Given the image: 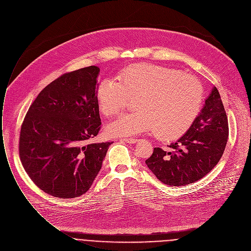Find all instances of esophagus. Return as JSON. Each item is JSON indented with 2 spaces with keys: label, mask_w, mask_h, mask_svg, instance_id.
<instances>
[{
  "label": "esophagus",
  "mask_w": 251,
  "mask_h": 251,
  "mask_svg": "<svg viewBox=\"0 0 251 251\" xmlns=\"http://www.w3.org/2000/svg\"><path fill=\"white\" fill-rule=\"evenodd\" d=\"M122 141L129 143V144H135V143H137L139 141V139H135V138H123Z\"/></svg>",
  "instance_id": "1"
}]
</instances>
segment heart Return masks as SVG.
Segmentation results:
<instances>
[{
    "instance_id": "1",
    "label": "heart",
    "mask_w": 251,
    "mask_h": 251,
    "mask_svg": "<svg viewBox=\"0 0 251 251\" xmlns=\"http://www.w3.org/2000/svg\"><path fill=\"white\" fill-rule=\"evenodd\" d=\"M106 78L96 88L99 111L106 117L119 113L128 96L138 95L132 113H125L107 125L106 130L115 136H131L154 129V134L166 141L182 136L199 116L203 91L194 77L151 63L125 68L118 77Z\"/></svg>"
}]
</instances>
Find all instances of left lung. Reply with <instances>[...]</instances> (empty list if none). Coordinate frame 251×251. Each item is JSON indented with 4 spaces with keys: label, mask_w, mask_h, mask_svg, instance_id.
I'll return each mask as SVG.
<instances>
[{
    "label": "left lung",
    "mask_w": 251,
    "mask_h": 251,
    "mask_svg": "<svg viewBox=\"0 0 251 251\" xmlns=\"http://www.w3.org/2000/svg\"><path fill=\"white\" fill-rule=\"evenodd\" d=\"M229 135L228 119L215 86L194 124L169 150L154 148L146 165L166 185L184 186L204 177L220 161Z\"/></svg>",
    "instance_id": "8db88e82"
}]
</instances>
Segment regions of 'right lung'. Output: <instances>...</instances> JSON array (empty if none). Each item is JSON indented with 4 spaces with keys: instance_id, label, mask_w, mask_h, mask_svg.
<instances>
[{
    "instance_id": "right-lung-1",
    "label": "right lung",
    "mask_w": 251,
    "mask_h": 251,
    "mask_svg": "<svg viewBox=\"0 0 251 251\" xmlns=\"http://www.w3.org/2000/svg\"><path fill=\"white\" fill-rule=\"evenodd\" d=\"M97 66L82 68L47 85L30 106L19 137L25 171L44 192L73 199L88 191L113 142H85L101 126L96 101Z\"/></svg>"
}]
</instances>
